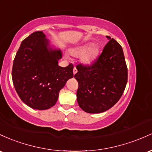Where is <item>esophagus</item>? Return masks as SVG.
Masks as SVG:
<instances>
[{
  "label": "esophagus",
  "mask_w": 152,
  "mask_h": 152,
  "mask_svg": "<svg viewBox=\"0 0 152 152\" xmlns=\"http://www.w3.org/2000/svg\"><path fill=\"white\" fill-rule=\"evenodd\" d=\"M77 72V69L76 67H75H75H74V69H73V74L75 75Z\"/></svg>",
  "instance_id": "esophagus-1"
}]
</instances>
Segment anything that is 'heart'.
<instances>
[{"label":"heart","instance_id":"obj_1","mask_svg":"<svg viewBox=\"0 0 152 152\" xmlns=\"http://www.w3.org/2000/svg\"><path fill=\"white\" fill-rule=\"evenodd\" d=\"M69 54L72 57H80L81 62L85 65H90L96 59L98 49L95 45L90 42L82 44L80 46L69 49Z\"/></svg>","mask_w":152,"mask_h":152}]
</instances>
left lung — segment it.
<instances>
[{
    "label": "left lung",
    "mask_w": 152,
    "mask_h": 152,
    "mask_svg": "<svg viewBox=\"0 0 152 152\" xmlns=\"http://www.w3.org/2000/svg\"><path fill=\"white\" fill-rule=\"evenodd\" d=\"M107 38L110 41L91 66H77V100L88 113H103L112 108L127 83L128 69L121 46L114 39Z\"/></svg>",
    "instance_id": "obj_1"
}]
</instances>
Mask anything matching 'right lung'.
Masks as SVG:
<instances>
[{"mask_svg":"<svg viewBox=\"0 0 152 152\" xmlns=\"http://www.w3.org/2000/svg\"><path fill=\"white\" fill-rule=\"evenodd\" d=\"M59 49L51 45L43 31H35L21 42L13 60L12 80L21 100L31 108L47 110L55 105L59 93L73 77V65L62 67Z\"/></svg>","mask_w":152,"mask_h":152,"instance_id":"1","label":"right lung"}]
</instances>
